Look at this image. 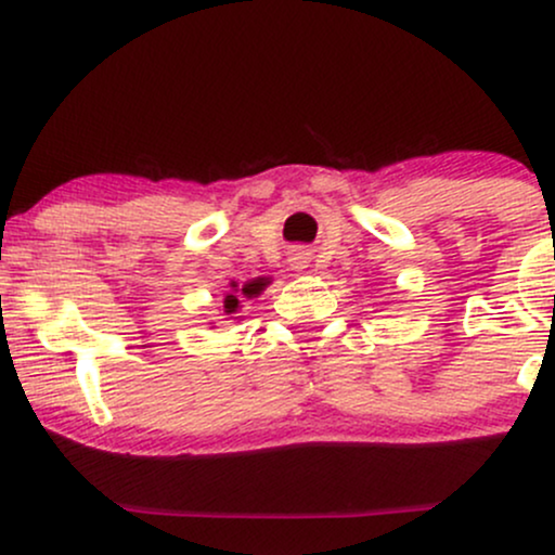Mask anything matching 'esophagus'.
Returning <instances> with one entry per match:
<instances>
[{"mask_svg":"<svg viewBox=\"0 0 555 555\" xmlns=\"http://www.w3.org/2000/svg\"><path fill=\"white\" fill-rule=\"evenodd\" d=\"M289 263H292V269H307V263H310V254H307L305 248H294L292 254H289Z\"/></svg>","mask_w":555,"mask_h":555,"instance_id":"1","label":"esophagus"}]
</instances>
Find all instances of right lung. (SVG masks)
<instances>
[{
	"mask_svg": "<svg viewBox=\"0 0 555 555\" xmlns=\"http://www.w3.org/2000/svg\"><path fill=\"white\" fill-rule=\"evenodd\" d=\"M266 284H269V282H266V279H258V282L245 284L243 289H241V294H245V297H254V294H261L263 292ZM237 307H241V299H237L235 294H228V297H225V312L233 314V312H237Z\"/></svg>",
	"mask_w": 555,
	"mask_h": 555,
	"instance_id": "add662e5",
	"label": "right lung"
}]
</instances>
